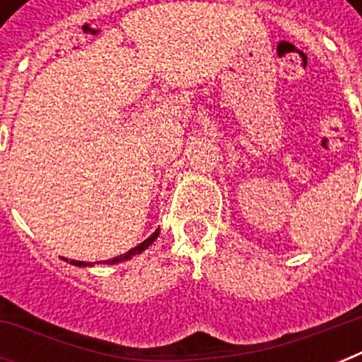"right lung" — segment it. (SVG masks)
I'll use <instances>...</instances> for the list:
<instances>
[{
    "mask_svg": "<svg viewBox=\"0 0 362 362\" xmlns=\"http://www.w3.org/2000/svg\"><path fill=\"white\" fill-rule=\"evenodd\" d=\"M158 235H159V233L156 231V233H153V235H150V237H148L146 240L141 242L139 246H135V247H133V250H129V252H125L124 255H118V257L112 259L110 263H118V261H125V259H131V257H133V255H136V253H141L142 250H146V247L150 246V244H152V242L156 240V238H158ZM65 261H67V259H65ZM71 264H76V267H86V264H92V263H86V261H71Z\"/></svg>",
    "mask_w": 362,
    "mask_h": 362,
    "instance_id": "obj_1",
    "label": "right lung"
}]
</instances>
